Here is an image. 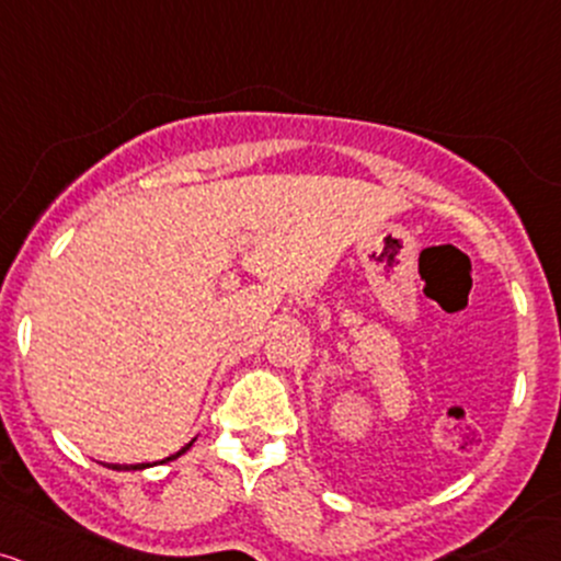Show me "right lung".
I'll return each instance as SVG.
<instances>
[{"instance_id": "right-lung-1", "label": "right lung", "mask_w": 561, "mask_h": 561, "mask_svg": "<svg viewBox=\"0 0 561 561\" xmlns=\"http://www.w3.org/2000/svg\"><path fill=\"white\" fill-rule=\"evenodd\" d=\"M191 445H194V439H191L186 447H181V450H178L175 455H170V458L159 460V463H168V460H175V458H181V455L186 453ZM108 469H114V471H140V469H149V463H135V466H119V463H108Z\"/></svg>"}]
</instances>
